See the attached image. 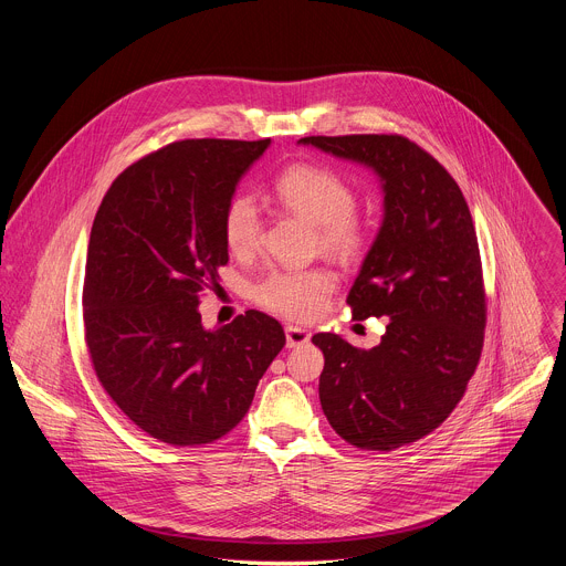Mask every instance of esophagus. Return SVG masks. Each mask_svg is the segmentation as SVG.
<instances>
[{"label":"esophagus","instance_id":"esophagus-1","mask_svg":"<svg viewBox=\"0 0 566 566\" xmlns=\"http://www.w3.org/2000/svg\"><path fill=\"white\" fill-rule=\"evenodd\" d=\"M284 332H286V347H291V349L308 345V340H311V334L306 329H302V327L289 325Z\"/></svg>","mask_w":566,"mask_h":566}]
</instances>
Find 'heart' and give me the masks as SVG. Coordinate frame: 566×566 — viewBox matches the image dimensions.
Masks as SVG:
<instances>
[{
  "label": "heart",
  "instance_id": "1",
  "mask_svg": "<svg viewBox=\"0 0 566 566\" xmlns=\"http://www.w3.org/2000/svg\"><path fill=\"white\" fill-rule=\"evenodd\" d=\"M275 199L317 228L319 247L336 255H356L363 230L354 217L356 192L332 170L293 166L273 184ZM223 239L230 253L249 255L260 247L262 212L251 197H234L223 212ZM336 277L327 269L271 271L255 286V300L289 319H313L327 306Z\"/></svg>",
  "mask_w": 566,
  "mask_h": 566
}]
</instances>
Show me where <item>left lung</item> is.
<instances>
[{"label": "left lung", "mask_w": 566, "mask_h": 566, "mask_svg": "<svg viewBox=\"0 0 566 566\" xmlns=\"http://www.w3.org/2000/svg\"><path fill=\"white\" fill-rule=\"evenodd\" d=\"M369 168L382 221L347 295L354 317H387L380 343L356 349L317 334L319 402L332 428L363 450H394L439 428L481 356L486 295L468 203L446 168L396 134L297 140Z\"/></svg>", "instance_id": "left-lung-1"}]
</instances>
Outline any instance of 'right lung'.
I'll use <instances>...</instances> for the list:
<instances>
[{
  "label": "right lung",
  "mask_w": 566,
  "mask_h": 566,
  "mask_svg": "<svg viewBox=\"0 0 566 566\" xmlns=\"http://www.w3.org/2000/svg\"><path fill=\"white\" fill-rule=\"evenodd\" d=\"M264 140H181L107 190L85 264V340L116 406L149 437L201 446L230 432L286 336L262 311L206 329L201 291L228 262L223 212Z\"/></svg>",
  "instance_id": "right-lung-1"
}]
</instances>
